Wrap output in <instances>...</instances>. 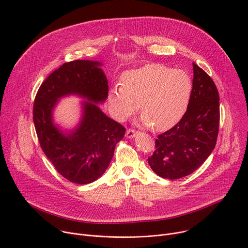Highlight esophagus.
<instances>
[{
  "label": "esophagus",
  "mask_w": 248,
  "mask_h": 248,
  "mask_svg": "<svg viewBox=\"0 0 248 248\" xmlns=\"http://www.w3.org/2000/svg\"><path fill=\"white\" fill-rule=\"evenodd\" d=\"M137 134H138V132L134 129H127L126 133H125V137L127 139H133V138H136Z\"/></svg>",
  "instance_id": "1"
}]
</instances>
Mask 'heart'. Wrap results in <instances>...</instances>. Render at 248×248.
<instances>
[{
	"label": "heart",
	"instance_id": "obj_1",
	"mask_svg": "<svg viewBox=\"0 0 248 248\" xmlns=\"http://www.w3.org/2000/svg\"><path fill=\"white\" fill-rule=\"evenodd\" d=\"M122 85L111 87L107 95L110 115L124 122L139 108L141 124L163 131L178 124L186 114L193 92V82L184 70L161 64H147L125 71Z\"/></svg>",
	"mask_w": 248,
	"mask_h": 248
}]
</instances>
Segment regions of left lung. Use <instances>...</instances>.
Listing matches in <instances>:
<instances>
[{
    "label": "left lung",
    "instance_id": "left-lung-1",
    "mask_svg": "<svg viewBox=\"0 0 248 248\" xmlns=\"http://www.w3.org/2000/svg\"><path fill=\"white\" fill-rule=\"evenodd\" d=\"M193 92L188 109L176 125L158 136L148 158L151 169L162 178L190 175L213 152L219 125V97L212 78L193 63Z\"/></svg>",
    "mask_w": 248,
    "mask_h": 248
}]
</instances>
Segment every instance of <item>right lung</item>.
<instances>
[{"label": "right lung", "instance_id": "right-lung-1", "mask_svg": "<svg viewBox=\"0 0 248 248\" xmlns=\"http://www.w3.org/2000/svg\"><path fill=\"white\" fill-rule=\"evenodd\" d=\"M102 65L92 60L64 63L41 84L33 105L41 149L64 178L80 185L92 183L105 173L125 133L97 105L107 100L108 91ZM71 94L85 101L78 124L67 131L54 123L53 110L60 98Z\"/></svg>", "mask_w": 248, "mask_h": 248}]
</instances>
